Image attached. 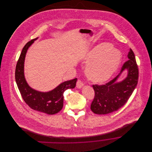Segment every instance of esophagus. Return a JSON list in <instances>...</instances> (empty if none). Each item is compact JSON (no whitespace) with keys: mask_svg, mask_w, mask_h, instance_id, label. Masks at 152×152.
Instances as JSON below:
<instances>
[{"mask_svg":"<svg viewBox=\"0 0 152 152\" xmlns=\"http://www.w3.org/2000/svg\"><path fill=\"white\" fill-rule=\"evenodd\" d=\"M83 86H84L83 83L80 80H78V81L77 82V84H76L77 87L78 88H81L82 87H83Z\"/></svg>","mask_w":152,"mask_h":152,"instance_id":"obj_1","label":"esophagus"}]
</instances>
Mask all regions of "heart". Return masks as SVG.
Instances as JSON below:
<instances>
[{
	"label": "heart",
	"mask_w": 152,
	"mask_h": 152,
	"mask_svg": "<svg viewBox=\"0 0 152 152\" xmlns=\"http://www.w3.org/2000/svg\"><path fill=\"white\" fill-rule=\"evenodd\" d=\"M87 76L95 83L107 81L113 75L122 60L121 53L111 44L99 45L91 50L84 57Z\"/></svg>",
	"instance_id": "1"
}]
</instances>
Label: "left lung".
Returning a JSON list of instances; mask_svg holds the SVG:
<instances>
[{"label":"left lung","mask_w":152,"mask_h":152,"mask_svg":"<svg viewBox=\"0 0 152 152\" xmlns=\"http://www.w3.org/2000/svg\"><path fill=\"white\" fill-rule=\"evenodd\" d=\"M128 59L123 64L120 73L105 85H92L95 96L91 105V110L96 114L105 115L116 111L128 101L138 82L139 70L133 51L130 48ZM125 69L128 75L123 81H115Z\"/></svg>","instance_id":"obj_1"}]
</instances>
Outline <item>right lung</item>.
Listing matches in <instances>:
<instances>
[{
    "label": "right lung",
    "instance_id": "obj_1",
    "mask_svg": "<svg viewBox=\"0 0 152 152\" xmlns=\"http://www.w3.org/2000/svg\"><path fill=\"white\" fill-rule=\"evenodd\" d=\"M37 39V38L33 39L27 43L22 50L16 66V82L22 98L30 108L48 115H53L62 109L64 92L69 88H74L77 79L65 81L53 90L47 92H39L29 87L24 75V59L28 47Z\"/></svg>",
    "mask_w": 152,
    "mask_h": 152
}]
</instances>
